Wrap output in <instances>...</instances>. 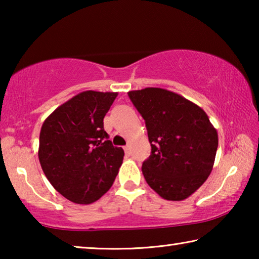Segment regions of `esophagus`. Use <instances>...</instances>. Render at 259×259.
<instances>
[{
	"label": "esophagus",
	"mask_w": 259,
	"mask_h": 259,
	"mask_svg": "<svg viewBox=\"0 0 259 259\" xmlns=\"http://www.w3.org/2000/svg\"><path fill=\"white\" fill-rule=\"evenodd\" d=\"M124 152H125L126 155H130V146L129 145L124 146Z\"/></svg>",
	"instance_id": "esophagus-1"
}]
</instances>
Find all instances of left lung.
<instances>
[{
  "mask_svg": "<svg viewBox=\"0 0 259 259\" xmlns=\"http://www.w3.org/2000/svg\"><path fill=\"white\" fill-rule=\"evenodd\" d=\"M128 95L145 120L152 147L142 166L147 184L165 200L187 199L211 172L216 128L202 108L172 91L145 88Z\"/></svg>",
  "mask_w": 259,
  "mask_h": 259,
  "instance_id": "left-lung-1",
  "label": "left lung"
}]
</instances>
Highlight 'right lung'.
Returning <instances> with one entry per match:
<instances>
[{
    "instance_id": "add662e5",
    "label": "right lung",
    "mask_w": 259,
    "mask_h": 259,
    "mask_svg": "<svg viewBox=\"0 0 259 259\" xmlns=\"http://www.w3.org/2000/svg\"><path fill=\"white\" fill-rule=\"evenodd\" d=\"M117 93L88 90L60 105L43 122L38 160L48 181L77 204L97 201L113 185L124 152L104 130Z\"/></svg>"
}]
</instances>
